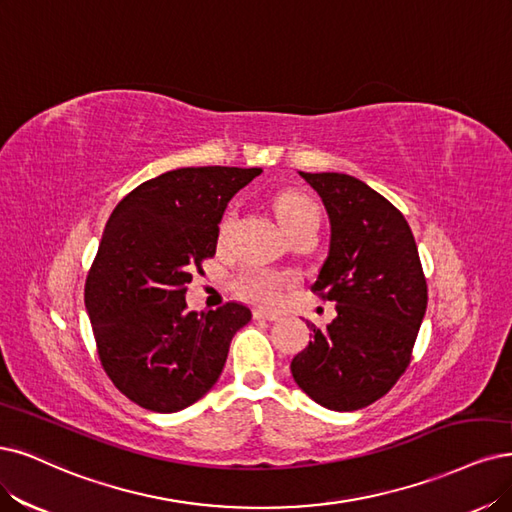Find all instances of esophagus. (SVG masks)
<instances>
[{
    "label": "esophagus",
    "instance_id": "esophagus-1",
    "mask_svg": "<svg viewBox=\"0 0 512 512\" xmlns=\"http://www.w3.org/2000/svg\"><path fill=\"white\" fill-rule=\"evenodd\" d=\"M253 318H257V320H278V314L276 312H270V310H255L253 312Z\"/></svg>",
    "mask_w": 512,
    "mask_h": 512
}]
</instances>
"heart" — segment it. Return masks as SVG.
<instances>
[{
    "instance_id": "obj_1",
    "label": "heart",
    "mask_w": 512,
    "mask_h": 512,
    "mask_svg": "<svg viewBox=\"0 0 512 512\" xmlns=\"http://www.w3.org/2000/svg\"><path fill=\"white\" fill-rule=\"evenodd\" d=\"M276 217L280 221V225L285 227L287 232L297 230V227H304L308 223H320V208L318 204L299 192H289L282 194L276 204H274ZM234 221V215H225L221 221V238H225L227 230ZM291 282V276L287 274H274L268 270H246L240 278H238V293L240 297L253 301L257 306H274L282 287H287Z\"/></svg>"
}]
</instances>
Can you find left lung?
I'll list each match as a JSON object with an SVG mask.
<instances>
[{
  "label": "left lung",
  "instance_id": "left-lung-1",
  "mask_svg": "<svg viewBox=\"0 0 512 512\" xmlns=\"http://www.w3.org/2000/svg\"><path fill=\"white\" fill-rule=\"evenodd\" d=\"M323 198L331 221L329 253L312 291L337 316L316 329L291 361L295 384L333 411L375 403L399 382L426 314L428 291L403 213L361 179L299 173Z\"/></svg>",
  "mask_w": 512,
  "mask_h": 512
}]
</instances>
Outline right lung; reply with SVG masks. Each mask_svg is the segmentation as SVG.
<instances>
[{
  "label": "right lung",
  "instance_id": "1",
  "mask_svg": "<svg viewBox=\"0 0 512 512\" xmlns=\"http://www.w3.org/2000/svg\"><path fill=\"white\" fill-rule=\"evenodd\" d=\"M261 168H177L113 208L86 278L103 369L132 403L175 413L215 386L232 337L251 320L238 301L187 312L192 272L217 251L230 202Z\"/></svg>",
  "mask_w": 512,
  "mask_h": 512
}]
</instances>
